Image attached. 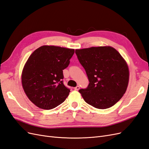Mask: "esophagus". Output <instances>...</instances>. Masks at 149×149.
Instances as JSON below:
<instances>
[{"instance_id": "1", "label": "esophagus", "mask_w": 149, "mask_h": 149, "mask_svg": "<svg viewBox=\"0 0 149 149\" xmlns=\"http://www.w3.org/2000/svg\"><path fill=\"white\" fill-rule=\"evenodd\" d=\"M79 88H80V87L79 86H76L75 88H74V89L75 90H77V91H78V90L79 89Z\"/></svg>"}]
</instances>
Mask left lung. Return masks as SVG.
<instances>
[{
	"instance_id": "left-lung-1",
	"label": "left lung",
	"mask_w": 149,
	"mask_h": 149,
	"mask_svg": "<svg viewBox=\"0 0 149 149\" xmlns=\"http://www.w3.org/2000/svg\"><path fill=\"white\" fill-rule=\"evenodd\" d=\"M75 53L89 82L86 88L79 90L84 100L97 109L114 106L127 88L129 71L127 63L111 47L76 49Z\"/></svg>"
}]
</instances>
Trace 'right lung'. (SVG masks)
<instances>
[{"label": "right lung", "instance_id": "obj_1", "mask_svg": "<svg viewBox=\"0 0 149 149\" xmlns=\"http://www.w3.org/2000/svg\"><path fill=\"white\" fill-rule=\"evenodd\" d=\"M74 49L45 45L35 50L24 66L22 83L35 105L49 110L63 102L70 89L63 84V70L68 66Z\"/></svg>", "mask_w": 149, "mask_h": 149}]
</instances>
